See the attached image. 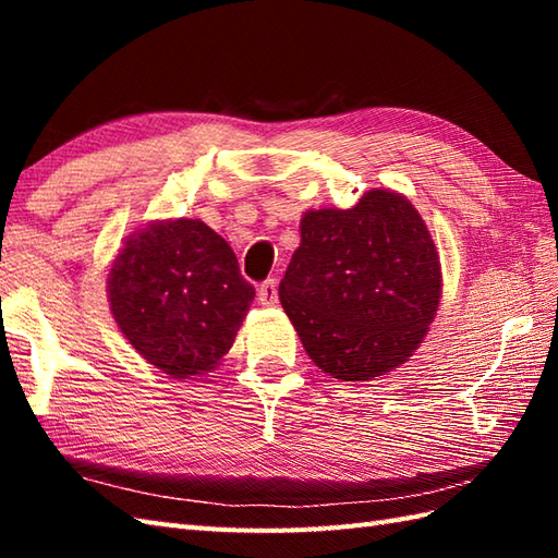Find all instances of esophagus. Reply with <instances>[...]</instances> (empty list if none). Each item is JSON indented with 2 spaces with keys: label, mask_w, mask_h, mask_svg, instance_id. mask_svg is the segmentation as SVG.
<instances>
[{
  "label": "esophagus",
  "mask_w": 558,
  "mask_h": 558,
  "mask_svg": "<svg viewBox=\"0 0 558 558\" xmlns=\"http://www.w3.org/2000/svg\"><path fill=\"white\" fill-rule=\"evenodd\" d=\"M258 302L264 306L278 304V280L268 278V280L260 282V286H258Z\"/></svg>",
  "instance_id": "obj_1"
}]
</instances>
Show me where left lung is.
<instances>
[{
	"instance_id": "8db88e82",
	"label": "left lung",
	"mask_w": 558,
	"mask_h": 558,
	"mask_svg": "<svg viewBox=\"0 0 558 558\" xmlns=\"http://www.w3.org/2000/svg\"><path fill=\"white\" fill-rule=\"evenodd\" d=\"M280 280V302L312 362L369 381L417 350L441 298L429 230L405 196L364 194L348 210H310Z\"/></svg>"
}]
</instances>
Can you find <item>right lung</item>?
<instances>
[{
	"mask_svg": "<svg viewBox=\"0 0 558 558\" xmlns=\"http://www.w3.org/2000/svg\"><path fill=\"white\" fill-rule=\"evenodd\" d=\"M117 326L141 357L174 378L216 369L232 348L254 286L201 220L153 222L129 236L108 278Z\"/></svg>",
	"mask_w": 558,
	"mask_h": 558,
	"instance_id": "add662e5",
	"label": "right lung"
}]
</instances>
